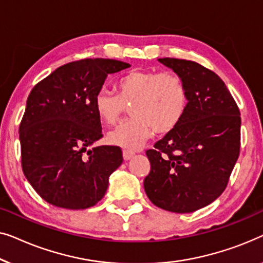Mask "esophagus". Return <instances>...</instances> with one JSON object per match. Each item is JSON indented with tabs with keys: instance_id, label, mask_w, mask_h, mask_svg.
I'll return each instance as SVG.
<instances>
[{
	"instance_id": "34e87169",
	"label": "esophagus",
	"mask_w": 263,
	"mask_h": 263,
	"mask_svg": "<svg viewBox=\"0 0 263 263\" xmlns=\"http://www.w3.org/2000/svg\"><path fill=\"white\" fill-rule=\"evenodd\" d=\"M123 156H124V160L128 161V160H131L133 156H135V153H133L132 150L125 149V150H123Z\"/></svg>"
}]
</instances>
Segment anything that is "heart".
I'll return each instance as SVG.
<instances>
[{"label":"heart","mask_w":263,"mask_h":263,"mask_svg":"<svg viewBox=\"0 0 263 263\" xmlns=\"http://www.w3.org/2000/svg\"><path fill=\"white\" fill-rule=\"evenodd\" d=\"M117 94L101 89L94 107L103 123L113 126L130 107V119L108 133L107 140L125 149H137L153 135H165L182 120L188 107L184 81L173 71L133 70L116 84Z\"/></svg>","instance_id":"obj_1"}]
</instances>
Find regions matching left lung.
<instances>
[{
    "mask_svg": "<svg viewBox=\"0 0 263 263\" xmlns=\"http://www.w3.org/2000/svg\"><path fill=\"white\" fill-rule=\"evenodd\" d=\"M182 77L188 107L180 124L146 150L147 198L160 209L190 213L216 200L228 186L241 147V116L223 80L193 61L160 58Z\"/></svg>",
    "mask_w": 263,
    "mask_h": 263,
    "instance_id": "obj_1",
    "label": "left lung"
}]
</instances>
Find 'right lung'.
I'll return each mask as SVG.
<instances>
[{"instance_id": "add662e5", "label": "right lung", "mask_w": 263, "mask_h": 263, "mask_svg": "<svg viewBox=\"0 0 263 263\" xmlns=\"http://www.w3.org/2000/svg\"><path fill=\"white\" fill-rule=\"evenodd\" d=\"M130 66L117 59H80L33 87L19 127L21 165L49 204L84 210L105 195L123 153L114 145L87 149L103 136L94 100L108 73Z\"/></svg>"}]
</instances>
